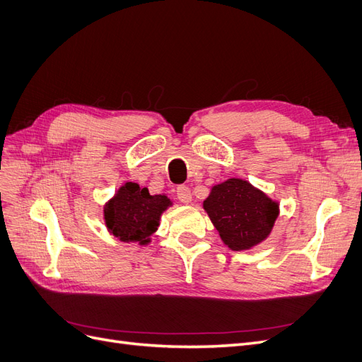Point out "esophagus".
I'll return each instance as SVG.
<instances>
[{
    "instance_id": "34e87169",
    "label": "esophagus",
    "mask_w": 362,
    "mask_h": 362,
    "mask_svg": "<svg viewBox=\"0 0 362 362\" xmlns=\"http://www.w3.org/2000/svg\"><path fill=\"white\" fill-rule=\"evenodd\" d=\"M176 197H177V199H179L180 203H185V204L191 203V199H192L191 189L188 188V186H185V185L177 186V189H176Z\"/></svg>"
}]
</instances>
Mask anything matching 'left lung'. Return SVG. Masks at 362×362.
Returning a JSON list of instances; mask_svg holds the SVG:
<instances>
[{"mask_svg":"<svg viewBox=\"0 0 362 362\" xmlns=\"http://www.w3.org/2000/svg\"><path fill=\"white\" fill-rule=\"evenodd\" d=\"M204 209L223 243L233 250L261 243L279 215L277 203L242 179L213 186Z\"/></svg>","mask_w":362,"mask_h":362,"instance_id":"1","label":"left lung"}]
</instances>
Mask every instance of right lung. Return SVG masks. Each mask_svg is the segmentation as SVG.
<instances>
[{"mask_svg":"<svg viewBox=\"0 0 362 362\" xmlns=\"http://www.w3.org/2000/svg\"><path fill=\"white\" fill-rule=\"evenodd\" d=\"M171 204L165 195H151L147 188L127 182L104 209V219L109 231L122 242H149L159 216Z\"/></svg>","mask_w":362,"mask_h":362,"instance_id":"add662e5","label":"right lung"}]
</instances>
